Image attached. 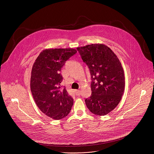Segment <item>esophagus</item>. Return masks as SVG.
Instances as JSON below:
<instances>
[{
	"mask_svg": "<svg viewBox=\"0 0 154 154\" xmlns=\"http://www.w3.org/2000/svg\"><path fill=\"white\" fill-rule=\"evenodd\" d=\"M74 93H75V94L77 96H79V95H80V90H74Z\"/></svg>",
	"mask_w": 154,
	"mask_h": 154,
	"instance_id": "34e87169",
	"label": "esophagus"
}]
</instances>
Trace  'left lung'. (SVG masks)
<instances>
[{
	"label": "left lung",
	"mask_w": 154,
	"mask_h": 154,
	"mask_svg": "<svg viewBox=\"0 0 154 154\" xmlns=\"http://www.w3.org/2000/svg\"><path fill=\"white\" fill-rule=\"evenodd\" d=\"M88 66L91 76V95L85 99L89 110L104 116L120 102L125 88L121 63L113 51L103 44H93L77 48Z\"/></svg>",
	"instance_id": "left-lung-1"
}]
</instances>
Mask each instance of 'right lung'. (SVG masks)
I'll return each mask as SVG.
<instances>
[{"instance_id": "add662e5", "label": "right lung", "mask_w": 154, "mask_h": 154, "mask_svg": "<svg viewBox=\"0 0 154 154\" xmlns=\"http://www.w3.org/2000/svg\"><path fill=\"white\" fill-rule=\"evenodd\" d=\"M77 53L72 48L46 49L36 59L32 66L30 89L40 110L55 120L65 118L73 105V99L61 88L60 72L71 57Z\"/></svg>"}]
</instances>
